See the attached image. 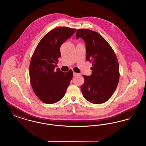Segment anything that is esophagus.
<instances>
[{
    "instance_id": "obj_1",
    "label": "esophagus",
    "mask_w": 146,
    "mask_h": 146,
    "mask_svg": "<svg viewBox=\"0 0 146 146\" xmlns=\"http://www.w3.org/2000/svg\"><path fill=\"white\" fill-rule=\"evenodd\" d=\"M73 74H74V76H76L78 75V74H77L75 72H73Z\"/></svg>"
}]
</instances>
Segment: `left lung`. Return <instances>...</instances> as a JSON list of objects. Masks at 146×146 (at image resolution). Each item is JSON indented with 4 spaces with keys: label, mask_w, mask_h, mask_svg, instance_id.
I'll return each mask as SVG.
<instances>
[{
    "label": "left lung",
    "mask_w": 146,
    "mask_h": 146,
    "mask_svg": "<svg viewBox=\"0 0 146 146\" xmlns=\"http://www.w3.org/2000/svg\"><path fill=\"white\" fill-rule=\"evenodd\" d=\"M83 39L86 44V60L92 63L91 76L83 75L81 86L84 97L93 104L103 103L115 92L119 83V63L115 53L107 42L95 31L78 29L76 38Z\"/></svg>",
    "instance_id": "obj_1"
}]
</instances>
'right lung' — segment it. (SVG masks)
I'll return each instance as SVG.
<instances>
[{
    "instance_id": "right-lung-1",
    "label": "right lung",
    "mask_w": 146,
    "mask_h": 146,
    "mask_svg": "<svg viewBox=\"0 0 146 146\" xmlns=\"http://www.w3.org/2000/svg\"><path fill=\"white\" fill-rule=\"evenodd\" d=\"M76 29L58 27L42 38L32 55L30 64L31 86L37 97L43 103L53 104L64 97L73 72L56 70L60 46L73 35Z\"/></svg>"
}]
</instances>
